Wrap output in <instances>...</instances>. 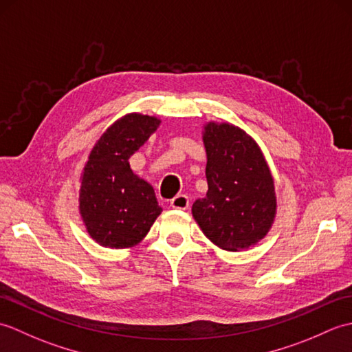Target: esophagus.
<instances>
[{
  "mask_svg": "<svg viewBox=\"0 0 352 352\" xmlns=\"http://www.w3.org/2000/svg\"><path fill=\"white\" fill-rule=\"evenodd\" d=\"M170 207L178 208V210H184L189 207V198L186 195H177L175 198L170 199Z\"/></svg>",
  "mask_w": 352,
  "mask_h": 352,
  "instance_id": "esophagus-1",
  "label": "esophagus"
}]
</instances>
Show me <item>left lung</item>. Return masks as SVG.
Returning a JSON list of instances; mask_svg holds the SVG:
<instances>
[{
    "instance_id": "left-lung-1",
    "label": "left lung",
    "mask_w": 352,
    "mask_h": 352,
    "mask_svg": "<svg viewBox=\"0 0 352 352\" xmlns=\"http://www.w3.org/2000/svg\"><path fill=\"white\" fill-rule=\"evenodd\" d=\"M203 142L208 190L193 203V219L221 250H248L269 233L275 221L271 169L257 142L233 124L207 122Z\"/></svg>"
}]
</instances>
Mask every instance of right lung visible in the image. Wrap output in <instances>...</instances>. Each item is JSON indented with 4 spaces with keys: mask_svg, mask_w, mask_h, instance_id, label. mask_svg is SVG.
<instances>
[{
    "mask_svg": "<svg viewBox=\"0 0 352 352\" xmlns=\"http://www.w3.org/2000/svg\"><path fill=\"white\" fill-rule=\"evenodd\" d=\"M160 122L149 115H125L102 133L87 157L78 210L89 236L101 246L131 248L162 213L153 186L134 174L129 162Z\"/></svg>",
    "mask_w": 352,
    "mask_h": 352,
    "instance_id": "obj_1",
    "label": "right lung"
}]
</instances>
